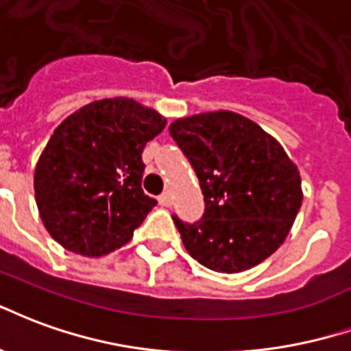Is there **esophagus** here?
Returning <instances> with one entry per match:
<instances>
[{
	"label": "esophagus",
	"instance_id": "esophagus-1",
	"mask_svg": "<svg viewBox=\"0 0 351 351\" xmlns=\"http://www.w3.org/2000/svg\"><path fill=\"white\" fill-rule=\"evenodd\" d=\"M158 204H160V206H162V207H170V206H172V194L168 193V191L160 194V196H158Z\"/></svg>",
	"mask_w": 351,
	"mask_h": 351
}]
</instances>
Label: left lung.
I'll use <instances>...</instances> for the list:
<instances>
[{
  "mask_svg": "<svg viewBox=\"0 0 351 351\" xmlns=\"http://www.w3.org/2000/svg\"><path fill=\"white\" fill-rule=\"evenodd\" d=\"M170 136L194 168L206 204L193 224L172 217L186 252L219 273H239L269 258L303 202L298 166L282 145L234 112L178 119Z\"/></svg>",
  "mask_w": 351,
  "mask_h": 351,
  "instance_id": "8db88e82",
  "label": "left lung"
}]
</instances>
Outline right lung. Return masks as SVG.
I'll list each match as a JSON object with an SVG mask.
<instances>
[{
    "instance_id": "add662e5",
    "label": "right lung",
    "mask_w": 351,
    "mask_h": 351,
    "mask_svg": "<svg viewBox=\"0 0 351 351\" xmlns=\"http://www.w3.org/2000/svg\"><path fill=\"white\" fill-rule=\"evenodd\" d=\"M166 119L132 99H102L61 123L35 168V200L56 241L104 256L130 241L157 200L142 191L145 144Z\"/></svg>"
}]
</instances>
